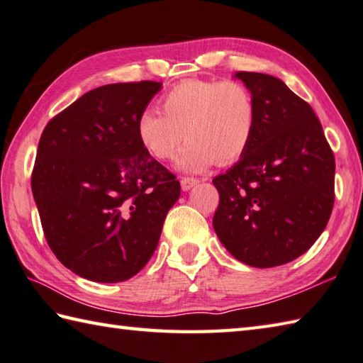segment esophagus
<instances>
[{"label": "esophagus", "instance_id": "34e87169", "mask_svg": "<svg viewBox=\"0 0 363 363\" xmlns=\"http://www.w3.org/2000/svg\"><path fill=\"white\" fill-rule=\"evenodd\" d=\"M200 182L196 179V177H190V176H184L182 179H181V187H182V190L184 191H187V190H190L191 187L194 186H196V184Z\"/></svg>", "mask_w": 363, "mask_h": 363}]
</instances>
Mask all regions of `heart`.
Segmentation results:
<instances>
[{
	"mask_svg": "<svg viewBox=\"0 0 363 363\" xmlns=\"http://www.w3.org/2000/svg\"><path fill=\"white\" fill-rule=\"evenodd\" d=\"M162 111L147 108L137 119V137L154 159H174L184 141L179 167L203 172L218 163L231 165L250 147L258 110L252 91L234 80L190 78L160 99Z\"/></svg>",
	"mask_w": 363,
	"mask_h": 363,
	"instance_id": "heart-1",
	"label": "heart"
}]
</instances>
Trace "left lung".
<instances>
[{
	"label": "left lung",
	"mask_w": 363,
	"mask_h": 363,
	"mask_svg": "<svg viewBox=\"0 0 363 363\" xmlns=\"http://www.w3.org/2000/svg\"><path fill=\"white\" fill-rule=\"evenodd\" d=\"M257 102V132L244 157L212 179L214 230L234 258L274 267L299 258L328 225L335 157L311 106L280 78L238 72Z\"/></svg>",
	"instance_id": "8db88e82"
}]
</instances>
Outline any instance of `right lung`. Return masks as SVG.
<instances>
[{
	"mask_svg": "<svg viewBox=\"0 0 363 363\" xmlns=\"http://www.w3.org/2000/svg\"><path fill=\"white\" fill-rule=\"evenodd\" d=\"M160 88L151 80L96 88L40 135L31 189L42 230L55 257L83 279L138 274L181 195L176 176L137 137L140 113Z\"/></svg>",
	"mask_w": 363,
	"mask_h": 363,
	"instance_id": "right-lung-1",
	"label": "right lung"
}]
</instances>
